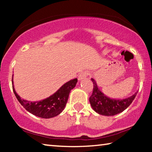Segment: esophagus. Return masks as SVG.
<instances>
[{"label":"esophagus","mask_w":152,"mask_h":152,"mask_svg":"<svg viewBox=\"0 0 152 152\" xmlns=\"http://www.w3.org/2000/svg\"><path fill=\"white\" fill-rule=\"evenodd\" d=\"M88 72H81L80 74H79V75H78V80H82V79H84V78H86L87 76H88Z\"/></svg>","instance_id":"obj_1"}]
</instances>
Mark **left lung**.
Instances as JSON below:
<instances>
[{
  "label": "left lung",
  "mask_w": 152,
  "mask_h": 152,
  "mask_svg": "<svg viewBox=\"0 0 152 152\" xmlns=\"http://www.w3.org/2000/svg\"><path fill=\"white\" fill-rule=\"evenodd\" d=\"M93 82V91L89 98L90 103L92 109L100 115L105 116H113L123 112L132 104L137 92L132 96L122 100L111 99L102 93L98 88L96 82L91 78Z\"/></svg>",
  "instance_id": "left-lung-1"
}]
</instances>
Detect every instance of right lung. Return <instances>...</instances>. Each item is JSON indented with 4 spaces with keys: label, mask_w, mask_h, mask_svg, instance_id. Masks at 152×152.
<instances>
[{
    "label": "right lung",
    "mask_w": 152,
    "mask_h": 152,
    "mask_svg": "<svg viewBox=\"0 0 152 152\" xmlns=\"http://www.w3.org/2000/svg\"><path fill=\"white\" fill-rule=\"evenodd\" d=\"M78 79L67 82L54 94L40 101L31 102L20 98L15 91L12 78V90L18 101L27 111L31 114L44 119L54 117L63 111L68 101L70 91L76 85Z\"/></svg>",
    "instance_id": "1"
}]
</instances>
